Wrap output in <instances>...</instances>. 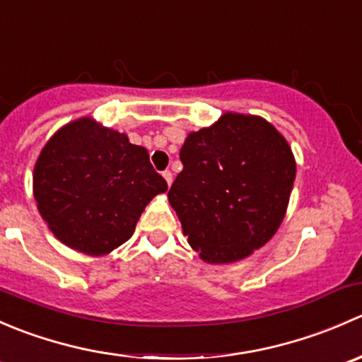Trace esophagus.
Segmentation results:
<instances>
[{
	"label": "esophagus",
	"instance_id": "obj_1",
	"mask_svg": "<svg viewBox=\"0 0 362 362\" xmlns=\"http://www.w3.org/2000/svg\"><path fill=\"white\" fill-rule=\"evenodd\" d=\"M163 177H164V180H166L168 187H170V185H171V182H173V175H171V171H164V173H163Z\"/></svg>",
	"mask_w": 362,
	"mask_h": 362
}]
</instances>
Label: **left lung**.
Instances as JSON below:
<instances>
[{
  "mask_svg": "<svg viewBox=\"0 0 362 362\" xmlns=\"http://www.w3.org/2000/svg\"><path fill=\"white\" fill-rule=\"evenodd\" d=\"M184 170L168 192L189 245L210 264L242 261L286 217L296 159L284 134L259 115L226 112L187 134Z\"/></svg>",
  "mask_w": 362,
  "mask_h": 362,
  "instance_id": "1",
  "label": "left lung"
}]
</instances>
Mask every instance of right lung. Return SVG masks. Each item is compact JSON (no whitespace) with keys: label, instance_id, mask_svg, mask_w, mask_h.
Here are the masks:
<instances>
[{"label":"right lung","instance_id":"right-lung-1","mask_svg":"<svg viewBox=\"0 0 362 362\" xmlns=\"http://www.w3.org/2000/svg\"><path fill=\"white\" fill-rule=\"evenodd\" d=\"M166 189L147 148L93 117L59 127L33 171L45 224L61 243L87 255H107L127 242L145 206Z\"/></svg>","mask_w":362,"mask_h":362}]
</instances>
